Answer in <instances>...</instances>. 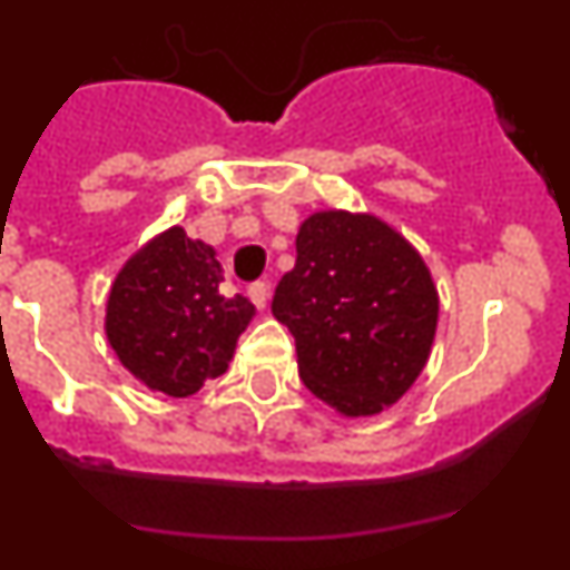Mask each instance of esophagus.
<instances>
[{"label": "esophagus", "instance_id": "obj_1", "mask_svg": "<svg viewBox=\"0 0 570 570\" xmlns=\"http://www.w3.org/2000/svg\"><path fill=\"white\" fill-rule=\"evenodd\" d=\"M248 296L250 302H254L256 308H265L268 305V296H271V288H268V282H250L248 285Z\"/></svg>", "mask_w": 570, "mask_h": 570}]
</instances>
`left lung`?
Instances as JSON below:
<instances>
[{
    "label": "left lung",
    "instance_id": "8db88e82",
    "mask_svg": "<svg viewBox=\"0 0 570 570\" xmlns=\"http://www.w3.org/2000/svg\"><path fill=\"white\" fill-rule=\"evenodd\" d=\"M311 394L345 416L394 405L425 367L440 296L405 236L371 214L320 210L271 302Z\"/></svg>",
    "mask_w": 570,
    "mask_h": 570
}]
</instances>
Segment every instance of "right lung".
Instances as JSON below:
<instances>
[{
	"instance_id": "obj_1",
	"label": "right lung",
	"mask_w": 570,
	"mask_h": 570,
	"mask_svg": "<svg viewBox=\"0 0 570 570\" xmlns=\"http://www.w3.org/2000/svg\"><path fill=\"white\" fill-rule=\"evenodd\" d=\"M254 305L223 294V265L203 239L170 228L125 262L105 331L130 374L168 396H190L225 374Z\"/></svg>"
}]
</instances>
